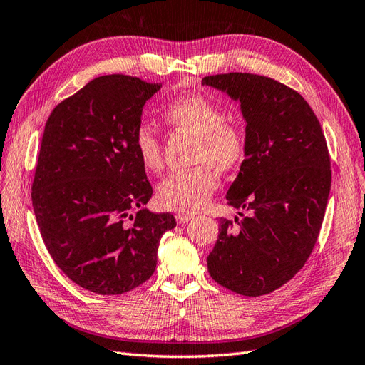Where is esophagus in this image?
Instances as JSON below:
<instances>
[{
  "label": "esophagus",
  "mask_w": 365,
  "mask_h": 365,
  "mask_svg": "<svg viewBox=\"0 0 365 365\" xmlns=\"http://www.w3.org/2000/svg\"><path fill=\"white\" fill-rule=\"evenodd\" d=\"M175 217H176V222H178V224H185L193 217V215L192 213H178Z\"/></svg>",
  "instance_id": "obj_1"
}]
</instances>
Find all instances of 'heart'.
Segmentation results:
<instances>
[{
  "label": "heart",
  "instance_id": "heart-1",
  "mask_svg": "<svg viewBox=\"0 0 365 365\" xmlns=\"http://www.w3.org/2000/svg\"><path fill=\"white\" fill-rule=\"evenodd\" d=\"M163 120L176 132L196 140L192 170L175 172L158 185V202L163 208L180 213L201 210L217 187V173L237 170L247 157L245 130L225 120V111L205 96L192 94L173 98L164 106ZM134 148L143 168L161 169V141L157 129L141 121L134 134Z\"/></svg>",
  "mask_w": 365,
  "mask_h": 365
}]
</instances>
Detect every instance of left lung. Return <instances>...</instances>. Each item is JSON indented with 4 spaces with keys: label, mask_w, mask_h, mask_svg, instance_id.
I'll use <instances>...</instances> for the list:
<instances>
[{
    "label": "left lung",
    "mask_w": 365,
    "mask_h": 365,
    "mask_svg": "<svg viewBox=\"0 0 365 365\" xmlns=\"http://www.w3.org/2000/svg\"><path fill=\"white\" fill-rule=\"evenodd\" d=\"M202 85L239 102L247 121V157L227 201L248 216L220 219L208 272L236 294H269L303 268L323 224L332 180L323 129L304 98L271 77L228 73Z\"/></svg>",
    "instance_id": "obj_1"
}]
</instances>
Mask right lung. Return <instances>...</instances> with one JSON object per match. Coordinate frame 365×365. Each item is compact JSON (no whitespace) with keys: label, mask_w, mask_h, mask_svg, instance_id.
Here are the masks:
<instances>
[{"label":"right lung","mask_w":365,"mask_h":365,"mask_svg":"<svg viewBox=\"0 0 365 365\" xmlns=\"http://www.w3.org/2000/svg\"><path fill=\"white\" fill-rule=\"evenodd\" d=\"M160 88L96 77L54 108L43 129L31 185L41 236L63 274L96 294L145 283L161 236L176 227L170 213L143 208L152 185L134 148L143 106Z\"/></svg>","instance_id":"add662e5"}]
</instances>
